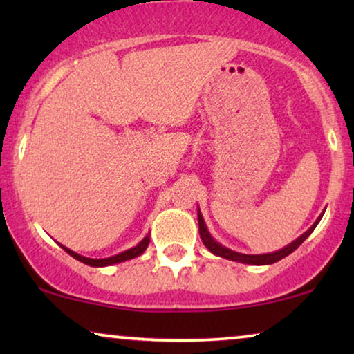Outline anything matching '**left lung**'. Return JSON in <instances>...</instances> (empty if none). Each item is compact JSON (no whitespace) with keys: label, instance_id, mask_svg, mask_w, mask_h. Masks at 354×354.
<instances>
[{"label":"left lung","instance_id":"1","mask_svg":"<svg viewBox=\"0 0 354 354\" xmlns=\"http://www.w3.org/2000/svg\"><path fill=\"white\" fill-rule=\"evenodd\" d=\"M322 216H324V212L317 217L316 222H314V224L309 227V229L304 232L301 236H298V239L293 240L292 243H288L287 246H283L282 250L274 251V253H266V254H243V253H239V251L229 250V248H227V246H222L219 241H216L214 239H212V235L209 234V230H207V227L205 224V219H203V214H201L200 207H198V227H200V236H201L203 243H205L206 248L209 250L212 254L221 256V258H225V259H230V261H236V263L253 264V266H268V264H274V263H277V261L283 259L285 256L292 254L293 251L297 250L298 246L301 245L303 241L306 240L309 235L313 234V230L316 229L319 222H321Z\"/></svg>","mask_w":354,"mask_h":354}]
</instances>
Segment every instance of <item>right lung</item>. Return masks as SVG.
<instances>
[{"instance_id": "right-lung-1", "label": "right lung", "mask_w": 354, "mask_h": 354, "mask_svg": "<svg viewBox=\"0 0 354 354\" xmlns=\"http://www.w3.org/2000/svg\"><path fill=\"white\" fill-rule=\"evenodd\" d=\"M148 243H149V235L145 236V239L140 241L137 246H133V248L125 250V251H122V253H119V254H115V256H111V258H103V259L85 258V256H82L79 253H75V251L66 248L64 245L59 243V246L66 251V253H69L72 258H75L77 261H80V263H84L86 266H91V268H106V266H113V264H118V263H124V261L133 259V258H137V256L143 254L145 250L148 248Z\"/></svg>"}]
</instances>
